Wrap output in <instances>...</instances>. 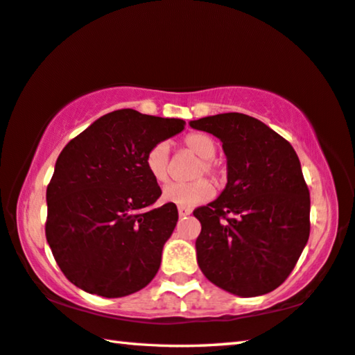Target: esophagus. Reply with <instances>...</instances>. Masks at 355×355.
<instances>
[{"mask_svg": "<svg viewBox=\"0 0 355 355\" xmlns=\"http://www.w3.org/2000/svg\"><path fill=\"white\" fill-rule=\"evenodd\" d=\"M178 214H180V217L189 216L191 214V209L189 208H183V206H178Z\"/></svg>", "mask_w": 355, "mask_h": 355, "instance_id": "1", "label": "esophagus"}]
</instances>
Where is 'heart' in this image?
<instances>
[{
	"label": "heart",
	"mask_w": 355,
	"mask_h": 355,
	"mask_svg": "<svg viewBox=\"0 0 355 355\" xmlns=\"http://www.w3.org/2000/svg\"><path fill=\"white\" fill-rule=\"evenodd\" d=\"M183 144L189 152L202 158L197 166L196 177H202L203 173H208L214 178L220 177L218 166L212 159L217 153V144L214 139L203 133H191L184 138ZM146 166L158 183L167 182L171 166V149L166 141H161L152 147L146 157ZM212 196H214V186L206 178H198L191 183H169L163 189L164 202L183 206V208H194V206L206 203L212 198Z\"/></svg>",
	"instance_id": "heart-1"
}]
</instances>
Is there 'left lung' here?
I'll use <instances>...</instances> for the list:
<instances>
[{
  "mask_svg": "<svg viewBox=\"0 0 355 355\" xmlns=\"http://www.w3.org/2000/svg\"><path fill=\"white\" fill-rule=\"evenodd\" d=\"M222 141L228 183L200 206L197 262L212 284L237 296H259L292 273L311 233V197L298 155L259 119L222 113L191 121Z\"/></svg>",
  "mask_w": 355,
  "mask_h": 355,
  "instance_id": "left-lung-1",
  "label": "left lung"
}]
</instances>
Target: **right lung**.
Instances as JSON below:
<instances>
[{
  "label": "right lung",
  "mask_w": 355,
  "mask_h": 355,
  "mask_svg": "<svg viewBox=\"0 0 355 355\" xmlns=\"http://www.w3.org/2000/svg\"><path fill=\"white\" fill-rule=\"evenodd\" d=\"M183 119L132 108L104 114L71 139L46 189V241L63 275L88 293L119 298L157 275L178 220L146 166L153 146L184 128Z\"/></svg>",
  "instance_id": "add662e5"
}]
</instances>
